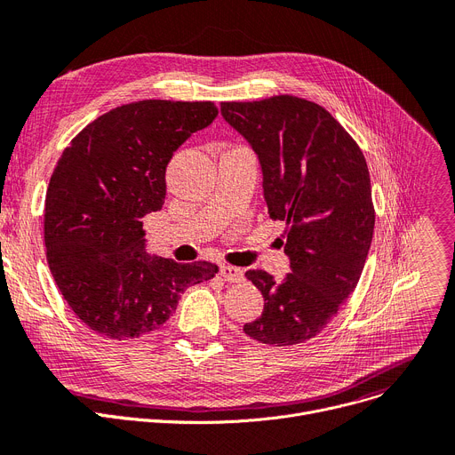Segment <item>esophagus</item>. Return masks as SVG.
Returning <instances> with one entry per match:
<instances>
[{
	"label": "esophagus",
	"mask_w": 455,
	"mask_h": 455,
	"mask_svg": "<svg viewBox=\"0 0 455 455\" xmlns=\"http://www.w3.org/2000/svg\"><path fill=\"white\" fill-rule=\"evenodd\" d=\"M220 273H221V276H223L227 282H242V280L245 278L242 269L232 267V266H221V267H220Z\"/></svg>",
	"instance_id": "obj_1"
}]
</instances>
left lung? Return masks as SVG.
I'll list each match as a JSON object with an SVG mask.
<instances>
[{"instance_id": "1", "label": "left lung", "mask_w": 455, "mask_h": 455, "mask_svg": "<svg viewBox=\"0 0 455 455\" xmlns=\"http://www.w3.org/2000/svg\"><path fill=\"white\" fill-rule=\"evenodd\" d=\"M225 122L252 148L269 218L283 221L290 273L245 276L264 295V312L245 323L249 338L275 347L321 333L362 276L374 232L363 153L323 107L293 95L221 103Z\"/></svg>"}]
</instances>
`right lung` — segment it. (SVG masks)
Wrapping results in <instances>:
<instances>
[{"instance_id":"right-lung-1","label":"right lung","mask_w":455,"mask_h":455,"mask_svg":"<svg viewBox=\"0 0 455 455\" xmlns=\"http://www.w3.org/2000/svg\"><path fill=\"white\" fill-rule=\"evenodd\" d=\"M218 117L210 101L149 100L117 107L64 149L45 194L47 264L68 306L93 333L134 339L175 314L210 261L177 264L148 251L143 218L165 199V167Z\"/></svg>"}]
</instances>
